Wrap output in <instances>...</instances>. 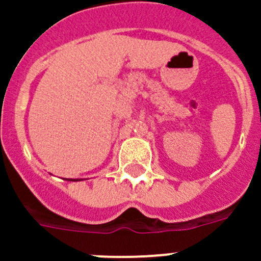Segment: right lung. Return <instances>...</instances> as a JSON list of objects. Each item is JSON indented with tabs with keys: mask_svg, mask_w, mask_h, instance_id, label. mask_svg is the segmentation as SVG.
<instances>
[{
	"mask_svg": "<svg viewBox=\"0 0 261 261\" xmlns=\"http://www.w3.org/2000/svg\"><path fill=\"white\" fill-rule=\"evenodd\" d=\"M70 180H71V179H70ZM71 181H73V180H71ZM74 181H75V180H74Z\"/></svg>",
	"mask_w": 261,
	"mask_h": 261,
	"instance_id": "add662e5",
	"label": "right lung"
}]
</instances>
